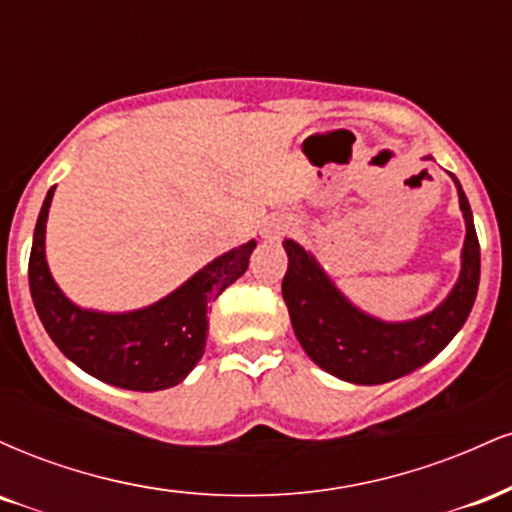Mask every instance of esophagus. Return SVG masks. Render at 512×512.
<instances>
[{
	"label": "esophagus",
	"mask_w": 512,
	"mask_h": 512,
	"mask_svg": "<svg viewBox=\"0 0 512 512\" xmlns=\"http://www.w3.org/2000/svg\"><path fill=\"white\" fill-rule=\"evenodd\" d=\"M291 231V221L286 219V216H274V219H267L262 223L260 228V236L264 240H269V243H274V240H279L281 236H286V233Z\"/></svg>",
	"instance_id": "1"
}]
</instances>
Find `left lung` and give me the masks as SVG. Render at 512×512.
Listing matches in <instances>:
<instances>
[{
	"label": "left lung",
	"mask_w": 512,
	"mask_h": 512,
	"mask_svg": "<svg viewBox=\"0 0 512 512\" xmlns=\"http://www.w3.org/2000/svg\"><path fill=\"white\" fill-rule=\"evenodd\" d=\"M452 180L467 228L460 276L443 303L414 320L390 322L361 310L337 289L313 252L296 240H284L289 269L281 296L293 332L305 354L334 378L354 385H383L402 378L438 356L467 322L479 289L481 257L472 209L455 175Z\"/></svg>",
	"instance_id": "8db88e82"
}]
</instances>
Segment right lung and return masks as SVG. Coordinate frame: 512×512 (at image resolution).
<instances>
[{"instance_id": "add662e5", "label": "right lung", "mask_w": 512, "mask_h": 512, "mask_svg": "<svg viewBox=\"0 0 512 512\" xmlns=\"http://www.w3.org/2000/svg\"><path fill=\"white\" fill-rule=\"evenodd\" d=\"M50 187L33 233L28 284L40 322L69 361L122 390L156 392L182 383L204 356L209 305L245 274L255 240L223 252L161 301L127 313L81 308L52 279L45 257Z\"/></svg>"}]
</instances>
